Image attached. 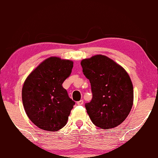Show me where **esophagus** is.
I'll return each mask as SVG.
<instances>
[{
  "label": "esophagus",
  "instance_id": "obj_1",
  "mask_svg": "<svg viewBox=\"0 0 158 158\" xmlns=\"http://www.w3.org/2000/svg\"><path fill=\"white\" fill-rule=\"evenodd\" d=\"M77 104L78 105V106H82L83 104H84V100H80L77 102Z\"/></svg>",
  "mask_w": 158,
  "mask_h": 158
}]
</instances>
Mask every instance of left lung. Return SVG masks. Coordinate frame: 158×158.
I'll return each mask as SVG.
<instances>
[{
    "instance_id": "left-lung-1",
    "label": "left lung",
    "mask_w": 158,
    "mask_h": 158,
    "mask_svg": "<svg viewBox=\"0 0 158 158\" xmlns=\"http://www.w3.org/2000/svg\"><path fill=\"white\" fill-rule=\"evenodd\" d=\"M83 73L91 84L93 98L85 107L96 127L108 130L127 118L133 104V86L123 67L103 55L81 61Z\"/></svg>"
}]
</instances>
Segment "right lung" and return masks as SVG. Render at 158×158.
<instances>
[{
    "label": "right lung",
    "mask_w": 158,
    "mask_h": 158,
    "mask_svg": "<svg viewBox=\"0 0 158 158\" xmlns=\"http://www.w3.org/2000/svg\"><path fill=\"white\" fill-rule=\"evenodd\" d=\"M73 62L52 56L27 77L22 89L25 113L41 130L58 131L67 123L75 104L62 84L72 73Z\"/></svg>",
    "instance_id": "right-lung-1"
}]
</instances>
